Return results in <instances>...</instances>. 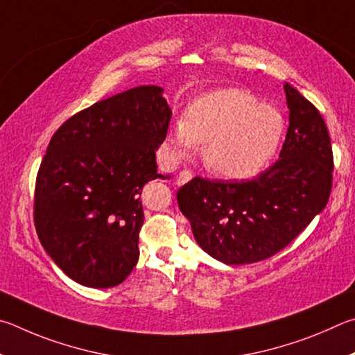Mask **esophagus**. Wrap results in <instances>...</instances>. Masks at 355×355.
Listing matches in <instances>:
<instances>
[{
  "instance_id": "1",
  "label": "esophagus",
  "mask_w": 355,
  "mask_h": 355,
  "mask_svg": "<svg viewBox=\"0 0 355 355\" xmlns=\"http://www.w3.org/2000/svg\"><path fill=\"white\" fill-rule=\"evenodd\" d=\"M191 178H193V174H191L190 170H182L181 173H179V176H178V179H176V184H178V185H182V184H185V182H189Z\"/></svg>"
}]
</instances>
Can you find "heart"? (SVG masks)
<instances>
[{"mask_svg":"<svg viewBox=\"0 0 355 355\" xmlns=\"http://www.w3.org/2000/svg\"><path fill=\"white\" fill-rule=\"evenodd\" d=\"M284 134V118L241 89H225L193 99L184 120L166 132L171 159H185L202 146L209 170L227 179H250L270 164Z\"/></svg>","mask_w":355,"mask_h":355,"instance_id":"b5f03b06","label":"heart"}]
</instances>
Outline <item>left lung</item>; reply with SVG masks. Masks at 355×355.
<instances>
[{
	"mask_svg": "<svg viewBox=\"0 0 355 355\" xmlns=\"http://www.w3.org/2000/svg\"><path fill=\"white\" fill-rule=\"evenodd\" d=\"M290 126L268 170L251 181L193 178L178 191L195 240L226 265L265 260L291 243L326 207L332 189L331 137L320 110L285 83Z\"/></svg>",
	"mask_w": 355,
	"mask_h": 355,
	"instance_id": "left-lung-1",
	"label": "left lung"
}]
</instances>
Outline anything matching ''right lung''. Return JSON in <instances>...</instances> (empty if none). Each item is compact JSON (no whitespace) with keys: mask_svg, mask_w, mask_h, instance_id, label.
<instances>
[{"mask_svg":"<svg viewBox=\"0 0 355 355\" xmlns=\"http://www.w3.org/2000/svg\"><path fill=\"white\" fill-rule=\"evenodd\" d=\"M157 85L118 93L62 124L35 181L34 225L42 246L74 282L121 284L139 260L141 191L157 173L171 109Z\"/></svg>","mask_w":355,"mask_h":355,"instance_id":"add662e5","label":"right lung"}]
</instances>
